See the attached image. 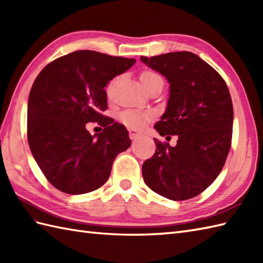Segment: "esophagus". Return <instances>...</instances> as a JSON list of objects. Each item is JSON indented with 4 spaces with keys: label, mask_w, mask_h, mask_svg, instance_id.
<instances>
[{
    "label": "esophagus",
    "mask_w": 263,
    "mask_h": 263,
    "mask_svg": "<svg viewBox=\"0 0 263 263\" xmlns=\"http://www.w3.org/2000/svg\"><path fill=\"white\" fill-rule=\"evenodd\" d=\"M128 136H130L132 140H137V139H140L142 137L140 133H137L136 131H132V130H130V132H128Z\"/></svg>",
    "instance_id": "34e87169"
}]
</instances>
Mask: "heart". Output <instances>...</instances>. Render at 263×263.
Segmentation results:
<instances>
[{"label":"heart","instance_id":"b5f03b06","mask_svg":"<svg viewBox=\"0 0 263 263\" xmlns=\"http://www.w3.org/2000/svg\"><path fill=\"white\" fill-rule=\"evenodd\" d=\"M161 78L154 71H143L140 74V80L144 88H147L150 83L155 80H159ZM152 114L149 111H142L137 109H126L123 110L119 115V120L123 125L130 128H141L149 121Z\"/></svg>","mask_w":263,"mask_h":263}]
</instances>
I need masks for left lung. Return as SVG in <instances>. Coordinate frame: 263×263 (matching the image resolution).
Instances as JSON below:
<instances>
[{
    "label": "left lung",
    "instance_id": "1",
    "mask_svg": "<svg viewBox=\"0 0 263 263\" xmlns=\"http://www.w3.org/2000/svg\"><path fill=\"white\" fill-rule=\"evenodd\" d=\"M140 60L170 83L155 128L161 137H178L175 147L154 139L156 153L142 165L144 183L170 200L194 198L219 175L231 149L234 113L226 82L191 52Z\"/></svg>",
    "mask_w": 263,
    "mask_h": 263
}]
</instances>
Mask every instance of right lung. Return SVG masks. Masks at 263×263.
<instances>
[{
    "mask_svg": "<svg viewBox=\"0 0 263 263\" xmlns=\"http://www.w3.org/2000/svg\"><path fill=\"white\" fill-rule=\"evenodd\" d=\"M136 63L135 59L77 51L47 64L28 99L27 137L43 174L60 191L83 194L108 180L116 156L131 146L124 125L104 116L105 87ZM89 121L103 133L91 136Z\"/></svg>",
    "mask_w": 263,
    "mask_h": 263,
    "instance_id": "right-lung-1",
    "label": "right lung"
}]
</instances>
